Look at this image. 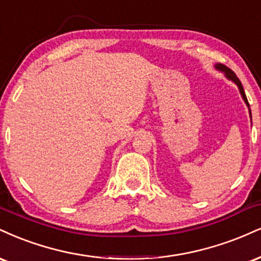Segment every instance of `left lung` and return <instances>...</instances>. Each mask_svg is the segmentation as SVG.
<instances>
[{
  "label": "left lung",
  "instance_id": "1",
  "mask_svg": "<svg viewBox=\"0 0 261 261\" xmlns=\"http://www.w3.org/2000/svg\"><path fill=\"white\" fill-rule=\"evenodd\" d=\"M216 68L220 69V70H222V72H225L226 76H227L228 79H231V81H233L236 84L238 85V88H240V91H241V94H242V97H243V100L246 101V103L248 105V107H249V102H248V100H247L246 93H244V89H243V87H242V83H241L240 79H238V76L234 74L233 70L229 69L227 66H225V64H221V63L216 64ZM249 112H250V110H249ZM250 116H252V113H250Z\"/></svg>",
  "mask_w": 261,
  "mask_h": 261
}]
</instances>
